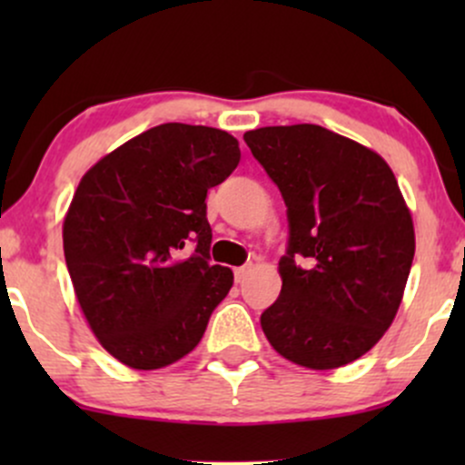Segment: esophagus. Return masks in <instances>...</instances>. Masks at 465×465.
<instances>
[{
	"label": "esophagus",
	"mask_w": 465,
	"mask_h": 465,
	"mask_svg": "<svg viewBox=\"0 0 465 465\" xmlns=\"http://www.w3.org/2000/svg\"><path fill=\"white\" fill-rule=\"evenodd\" d=\"M249 271H251V264L238 266V269H236V271H233V275H236V282H238V284H240V282H244V280H247Z\"/></svg>",
	"instance_id": "obj_1"
}]
</instances>
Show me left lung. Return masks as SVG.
<instances>
[{
	"label": "left lung",
	"instance_id": "obj_1",
	"mask_svg": "<svg viewBox=\"0 0 465 465\" xmlns=\"http://www.w3.org/2000/svg\"><path fill=\"white\" fill-rule=\"evenodd\" d=\"M244 142L288 216L282 292L260 317L266 339L295 365H348L387 332L413 264L398 181L381 154L317 124L264 126Z\"/></svg>",
	"mask_w": 465,
	"mask_h": 465
}]
</instances>
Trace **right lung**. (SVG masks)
<instances>
[{
	"label": "right lung",
	"instance_id": "right-lung-1",
	"mask_svg": "<svg viewBox=\"0 0 465 465\" xmlns=\"http://www.w3.org/2000/svg\"><path fill=\"white\" fill-rule=\"evenodd\" d=\"M238 162L229 133L168 122L80 179L63 223L67 271L95 339L133 370L190 354L227 297L233 273L210 262L205 196Z\"/></svg>",
	"mask_w": 465,
	"mask_h": 465
}]
</instances>
